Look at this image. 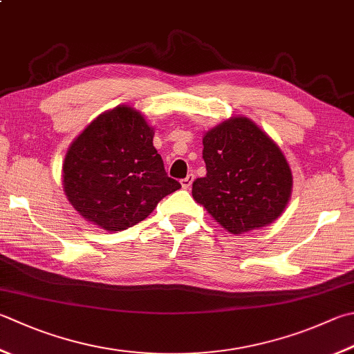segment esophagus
<instances>
[{"label":"esophagus","mask_w":354,"mask_h":354,"mask_svg":"<svg viewBox=\"0 0 354 354\" xmlns=\"http://www.w3.org/2000/svg\"><path fill=\"white\" fill-rule=\"evenodd\" d=\"M192 180H194V174H188L185 178L180 180V182H182V186H183L185 189H188L189 186L192 185Z\"/></svg>","instance_id":"esophagus-1"}]
</instances>
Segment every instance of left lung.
I'll return each instance as SVG.
<instances>
[{"instance_id":"1","label":"left lung","mask_w":354,"mask_h":354,"mask_svg":"<svg viewBox=\"0 0 354 354\" xmlns=\"http://www.w3.org/2000/svg\"><path fill=\"white\" fill-rule=\"evenodd\" d=\"M206 176L192 197L232 234L262 228L282 214L291 196V169L279 146L246 117H234L203 137Z\"/></svg>"}]
</instances>
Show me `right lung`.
<instances>
[{"instance_id": "right-lung-1", "label": "right lung", "mask_w": 354, "mask_h": 354, "mask_svg": "<svg viewBox=\"0 0 354 354\" xmlns=\"http://www.w3.org/2000/svg\"><path fill=\"white\" fill-rule=\"evenodd\" d=\"M152 137L154 129L128 106L97 117L64 158L63 185L73 208L103 230L122 231L182 188L166 174Z\"/></svg>"}]
</instances>
